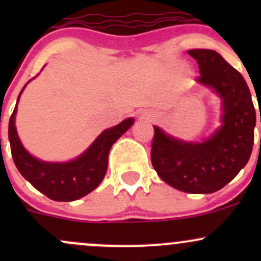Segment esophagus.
Here are the masks:
<instances>
[{
    "mask_svg": "<svg viewBox=\"0 0 261 261\" xmlns=\"http://www.w3.org/2000/svg\"><path fill=\"white\" fill-rule=\"evenodd\" d=\"M150 120H156V116H150Z\"/></svg>",
    "mask_w": 261,
    "mask_h": 261,
    "instance_id": "esophagus-1",
    "label": "esophagus"
}]
</instances>
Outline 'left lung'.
<instances>
[{
    "instance_id": "left-lung-1",
    "label": "left lung",
    "mask_w": 261,
    "mask_h": 261,
    "mask_svg": "<svg viewBox=\"0 0 261 261\" xmlns=\"http://www.w3.org/2000/svg\"><path fill=\"white\" fill-rule=\"evenodd\" d=\"M188 54L198 63V84L221 98V126L201 143L179 140L154 126L151 163L173 188L208 194L223 188L249 162L256 114L244 77L217 51L193 49Z\"/></svg>"
}]
</instances>
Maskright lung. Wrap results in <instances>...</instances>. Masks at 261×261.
<instances>
[{"mask_svg": "<svg viewBox=\"0 0 261 261\" xmlns=\"http://www.w3.org/2000/svg\"><path fill=\"white\" fill-rule=\"evenodd\" d=\"M22 91L18 94L17 103ZM17 103L9 122V140L12 159L18 172L31 183V186L48 198L58 202L77 201L101 184L107 172L110 149L135 121L133 117L126 118L114 127L103 130L83 154L70 162H44L33 156L23 147L18 138L15 126Z\"/></svg>", "mask_w": 261, "mask_h": 261, "instance_id": "add662e5", "label": "right lung"}]
</instances>
